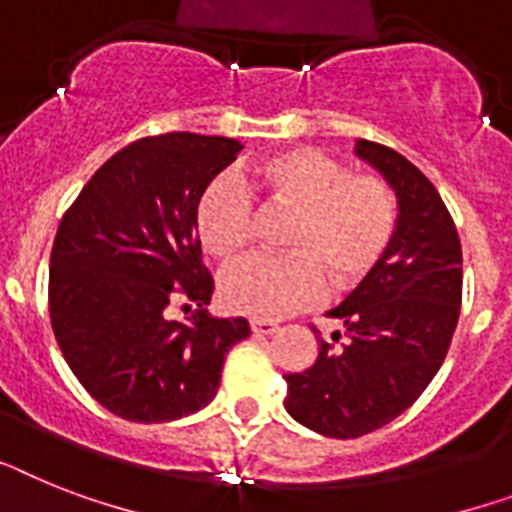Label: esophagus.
I'll list each match as a JSON object with an SVG mask.
<instances>
[{"instance_id":"34e87169","label":"esophagus","mask_w":512,"mask_h":512,"mask_svg":"<svg viewBox=\"0 0 512 512\" xmlns=\"http://www.w3.org/2000/svg\"><path fill=\"white\" fill-rule=\"evenodd\" d=\"M249 328H252V334L255 336H270L278 331V323L273 321H263V318H255V321H249Z\"/></svg>"}]
</instances>
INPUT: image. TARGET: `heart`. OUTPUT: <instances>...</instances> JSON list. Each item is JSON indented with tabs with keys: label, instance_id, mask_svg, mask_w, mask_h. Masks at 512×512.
Listing matches in <instances>:
<instances>
[{
	"label": "heart",
	"instance_id": "b5f03b06",
	"mask_svg": "<svg viewBox=\"0 0 512 512\" xmlns=\"http://www.w3.org/2000/svg\"><path fill=\"white\" fill-rule=\"evenodd\" d=\"M220 176L194 207L199 242L215 260H236L252 234V197L294 210L286 228L289 255H252L220 276L231 310L252 318H284L313 305L323 278L334 292L363 284L381 265L394 231L397 199L384 178L350 173L315 149H284L255 162L244 176Z\"/></svg>",
	"mask_w": 512,
	"mask_h": 512
}]
</instances>
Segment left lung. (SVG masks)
<instances>
[{
  "label": "left lung",
  "instance_id": "8db88e82",
  "mask_svg": "<svg viewBox=\"0 0 512 512\" xmlns=\"http://www.w3.org/2000/svg\"><path fill=\"white\" fill-rule=\"evenodd\" d=\"M355 155L397 194L392 247L342 305V323L326 342L318 328V360L286 373V413L334 439L381 429L413 405L442 368L463 299V252L439 191L400 152L357 139Z\"/></svg>",
  "mask_w": 512,
  "mask_h": 512
}]
</instances>
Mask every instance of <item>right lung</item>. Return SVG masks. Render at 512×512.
I'll return each mask as SVG.
<instances>
[{
	"mask_svg": "<svg viewBox=\"0 0 512 512\" xmlns=\"http://www.w3.org/2000/svg\"><path fill=\"white\" fill-rule=\"evenodd\" d=\"M242 144L162 134L128 144L89 178L62 215L49 263V318L83 389L134 423L176 421L218 394L244 318H213L194 207ZM186 298V324L164 307ZM186 307V305H184Z\"/></svg>",
	"mask_w": 512,
	"mask_h": 512,
	"instance_id": "add662e5",
	"label": "right lung"
}]
</instances>
